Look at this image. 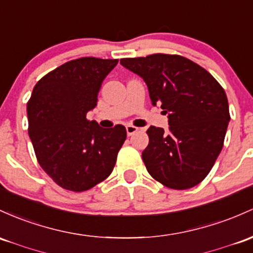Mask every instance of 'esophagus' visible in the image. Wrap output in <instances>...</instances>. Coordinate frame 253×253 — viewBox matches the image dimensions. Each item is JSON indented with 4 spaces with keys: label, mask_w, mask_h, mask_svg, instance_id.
Returning <instances> with one entry per match:
<instances>
[{
    "label": "esophagus",
    "mask_w": 253,
    "mask_h": 253,
    "mask_svg": "<svg viewBox=\"0 0 253 253\" xmlns=\"http://www.w3.org/2000/svg\"><path fill=\"white\" fill-rule=\"evenodd\" d=\"M138 131H139V128H138V127L132 126V125H127V126H126V132H127V134H128V135H133L134 133H137Z\"/></svg>",
    "instance_id": "1"
}]
</instances>
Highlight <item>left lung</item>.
<instances>
[{
    "mask_svg": "<svg viewBox=\"0 0 253 253\" xmlns=\"http://www.w3.org/2000/svg\"><path fill=\"white\" fill-rule=\"evenodd\" d=\"M144 79L152 104L168 114L169 128L150 126L143 157L149 174L173 190L198 185L211 170L230 120L223 87L207 69L180 55L121 59Z\"/></svg>",
    "mask_w": 253,
    "mask_h": 253,
    "instance_id": "left-lung-1",
    "label": "left lung"
}]
</instances>
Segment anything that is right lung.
Instances as JSON below:
<instances>
[{"mask_svg":"<svg viewBox=\"0 0 253 253\" xmlns=\"http://www.w3.org/2000/svg\"><path fill=\"white\" fill-rule=\"evenodd\" d=\"M119 60L80 57L49 72L27 102L29 135L43 170L68 191L90 190L112 174L126 128H102L86 114Z\"/></svg>","mask_w":253,"mask_h":253,"instance_id":"right-lung-1","label":"right lung"}]
</instances>
